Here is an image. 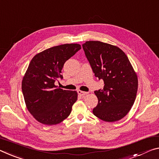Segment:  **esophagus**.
<instances>
[{
  "instance_id": "1",
  "label": "esophagus",
  "mask_w": 159,
  "mask_h": 159,
  "mask_svg": "<svg viewBox=\"0 0 159 159\" xmlns=\"http://www.w3.org/2000/svg\"><path fill=\"white\" fill-rule=\"evenodd\" d=\"M78 93H79V94L80 95H81V96H84V95L88 94L87 92L82 91V90H78Z\"/></svg>"
}]
</instances>
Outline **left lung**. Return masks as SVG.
Wrapping results in <instances>:
<instances>
[{
    "label": "left lung",
    "instance_id": "1",
    "mask_svg": "<svg viewBox=\"0 0 159 159\" xmlns=\"http://www.w3.org/2000/svg\"><path fill=\"white\" fill-rule=\"evenodd\" d=\"M82 46L95 77L105 84L94 92L98 103L93 113L105 122L122 119L134 104L138 89L129 59L119 47L100 41H88Z\"/></svg>",
    "mask_w": 159,
    "mask_h": 159
}]
</instances>
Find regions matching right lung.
<instances>
[{
    "label": "right lung",
    "mask_w": 159,
    "mask_h": 159,
    "mask_svg": "<svg viewBox=\"0 0 159 159\" xmlns=\"http://www.w3.org/2000/svg\"><path fill=\"white\" fill-rule=\"evenodd\" d=\"M81 47L65 44L39 52L32 58L22 81L25 105L35 120L43 125L59 124L69 117L78 98L76 91L63 90L54 85L64 63Z\"/></svg>",
    "instance_id": "1"
}]
</instances>
